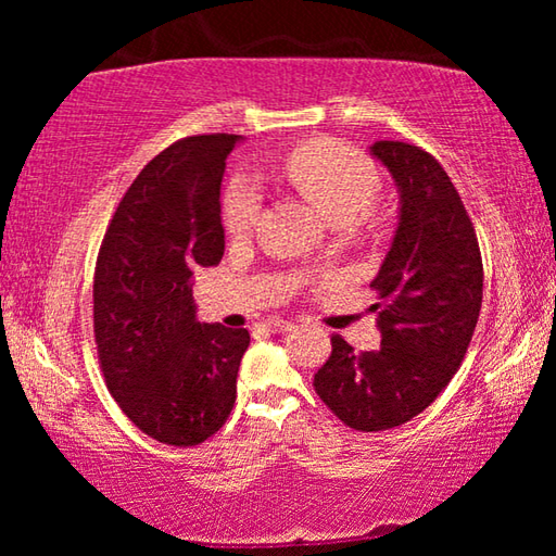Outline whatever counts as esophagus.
Wrapping results in <instances>:
<instances>
[{
  "mask_svg": "<svg viewBox=\"0 0 556 556\" xmlns=\"http://www.w3.org/2000/svg\"><path fill=\"white\" fill-rule=\"evenodd\" d=\"M265 328L269 333H285V331H291L294 324L287 321V318H269V321H265Z\"/></svg>",
  "mask_w": 556,
  "mask_h": 556,
  "instance_id": "1",
  "label": "esophagus"
}]
</instances>
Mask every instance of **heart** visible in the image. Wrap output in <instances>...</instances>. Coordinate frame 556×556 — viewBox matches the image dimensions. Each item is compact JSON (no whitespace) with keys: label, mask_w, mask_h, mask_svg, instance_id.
I'll list each match as a JSON object with an SVG mask.
<instances>
[{"label":"heart","mask_w":556,"mask_h":556,"mask_svg":"<svg viewBox=\"0 0 556 556\" xmlns=\"http://www.w3.org/2000/svg\"><path fill=\"white\" fill-rule=\"evenodd\" d=\"M279 174L314 203L336 225L365 230L375 225L372 199L378 195L380 176L368 156L341 142L314 139L281 159ZM260 193L248 178H232L223 193V223L235 238L255 228Z\"/></svg>","instance_id":"heart-1"}]
</instances>
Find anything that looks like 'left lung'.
<instances>
[{"label":"left lung","instance_id":"obj_1","mask_svg":"<svg viewBox=\"0 0 556 556\" xmlns=\"http://www.w3.org/2000/svg\"><path fill=\"white\" fill-rule=\"evenodd\" d=\"M372 156L400 186V225L372 289L378 351L355 353L331 336L314 390L345 427L394 429L425 412L454 378L483 304V260L466 205L421 147L375 142Z\"/></svg>","mask_w":556,"mask_h":556}]
</instances>
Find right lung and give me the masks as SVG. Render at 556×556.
<instances>
[{
    "label": "right lung",
    "mask_w": 556,
    "mask_h": 556,
    "mask_svg": "<svg viewBox=\"0 0 556 556\" xmlns=\"http://www.w3.org/2000/svg\"><path fill=\"white\" fill-rule=\"evenodd\" d=\"M238 135L184 137L122 195L92 279V331L108 390L168 446L213 437L235 407L244 328L199 324L193 269L225 250L220 181Z\"/></svg>",
    "instance_id": "1"
}]
</instances>
